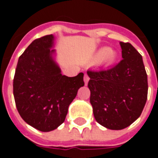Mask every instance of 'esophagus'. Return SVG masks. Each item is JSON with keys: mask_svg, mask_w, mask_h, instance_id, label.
I'll list each match as a JSON object with an SVG mask.
<instances>
[{"mask_svg": "<svg viewBox=\"0 0 158 158\" xmlns=\"http://www.w3.org/2000/svg\"><path fill=\"white\" fill-rule=\"evenodd\" d=\"M89 76L87 75V73H85V76H84V81H85V84L87 85L88 82H89Z\"/></svg>", "mask_w": 158, "mask_h": 158, "instance_id": "1", "label": "esophagus"}]
</instances>
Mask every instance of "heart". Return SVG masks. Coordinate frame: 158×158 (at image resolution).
Listing matches in <instances>:
<instances>
[{
	"label": "heart",
	"instance_id": "obj_1",
	"mask_svg": "<svg viewBox=\"0 0 158 158\" xmlns=\"http://www.w3.org/2000/svg\"><path fill=\"white\" fill-rule=\"evenodd\" d=\"M117 58V52H114L113 50L107 48V47H103L98 51L96 54V60L100 62H107V63H112Z\"/></svg>",
	"mask_w": 158,
	"mask_h": 158
}]
</instances>
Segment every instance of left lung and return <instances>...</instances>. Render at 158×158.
Listing matches in <instances>:
<instances>
[{"mask_svg":"<svg viewBox=\"0 0 158 158\" xmlns=\"http://www.w3.org/2000/svg\"><path fill=\"white\" fill-rule=\"evenodd\" d=\"M120 45L123 59L116 66L87 71L94 117L113 130L124 129L140 116L148 92L142 56L130 43L120 42Z\"/></svg>","mask_w":158,"mask_h":158,"instance_id":"left-lung-1","label":"left lung"}]
</instances>
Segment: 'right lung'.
Instances as JSON below:
<instances>
[{"instance_id": "right-lung-1", "label": "right lung", "mask_w": 158, "mask_h": 158, "mask_svg": "<svg viewBox=\"0 0 158 158\" xmlns=\"http://www.w3.org/2000/svg\"><path fill=\"white\" fill-rule=\"evenodd\" d=\"M52 35L35 40L19 56L13 79V95L20 116L43 132L64 122L69 106L85 85L84 73L62 75L53 59Z\"/></svg>"}]
</instances>
